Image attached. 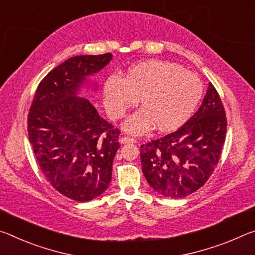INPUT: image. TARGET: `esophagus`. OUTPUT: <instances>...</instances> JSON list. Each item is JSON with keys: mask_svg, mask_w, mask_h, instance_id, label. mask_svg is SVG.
Wrapping results in <instances>:
<instances>
[{"mask_svg": "<svg viewBox=\"0 0 255 255\" xmlns=\"http://www.w3.org/2000/svg\"><path fill=\"white\" fill-rule=\"evenodd\" d=\"M120 142L121 143H135L136 140L133 139V137H130V136H121L120 139Z\"/></svg>", "mask_w": 255, "mask_h": 255, "instance_id": "1", "label": "esophagus"}]
</instances>
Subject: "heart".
Wrapping results in <instances>:
<instances>
[{
    "mask_svg": "<svg viewBox=\"0 0 255 255\" xmlns=\"http://www.w3.org/2000/svg\"><path fill=\"white\" fill-rule=\"evenodd\" d=\"M197 74L167 61H147L128 69L127 77L113 74L104 85V105L113 119H120L139 103L143 108L130 116L125 130L142 134L157 127L168 131L178 128L197 108L202 97Z\"/></svg>",
    "mask_w": 255,
    "mask_h": 255,
    "instance_id": "obj_1",
    "label": "heart"
}]
</instances>
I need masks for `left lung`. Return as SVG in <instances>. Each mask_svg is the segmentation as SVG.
Here are the masks:
<instances>
[{"label":"left lung","mask_w":255,"mask_h":255,"mask_svg":"<svg viewBox=\"0 0 255 255\" xmlns=\"http://www.w3.org/2000/svg\"><path fill=\"white\" fill-rule=\"evenodd\" d=\"M226 131V113L210 82L201 106L185 124L141 144V165L149 185L170 199L184 198L199 190L218 164Z\"/></svg>","instance_id":"left-lung-1"}]
</instances>
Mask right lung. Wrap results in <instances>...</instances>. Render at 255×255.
<instances>
[{
	"mask_svg": "<svg viewBox=\"0 0 255 255\" xmlns=\"http://www.w3.org/2000/svg\"><path fill=\"white\" fill-rule=\"evenodd\" d=\"M111 60V53L79 55L57 65L39 82L28 114L29 141L41 172L74 201L99 197L112 179L121 131L76 96L86 77Z\"/></svg>",
	"mask_w": 255,
	"mask_h": 255,
	"instance_id": "right-lung-1",
	"label": "right lung"
}]
</instances>
